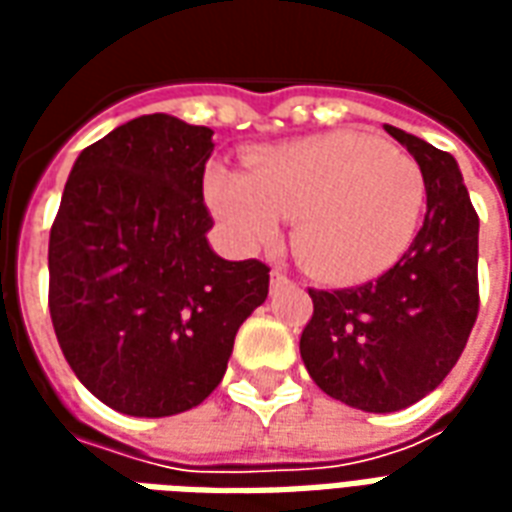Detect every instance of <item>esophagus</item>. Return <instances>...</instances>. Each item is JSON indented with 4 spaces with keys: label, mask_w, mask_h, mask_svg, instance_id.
<instances>
[{
    "label": "esophagus",
    "mask_w": 512,
    "mask_h": 512,
    "mask_svg": "<svg viewBox=\"0 0 512 512\" xmlns=\"http://www.w3.org/2000/svg\"><path fill=\"white\" fill-rule=\"evenodd\" d=\"M285 282H288V277H285L279 268H274V271H271V288H279V285H285Z\"/></svg>",
    "instance_id": "1"
}]
</instances>
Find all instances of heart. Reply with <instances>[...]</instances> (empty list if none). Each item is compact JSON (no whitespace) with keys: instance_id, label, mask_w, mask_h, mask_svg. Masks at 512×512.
<instances>
[{"instance_id":"b5f03b06","label":"heart","mask_w":512,"mask_h":512,"mask_svg":"<svg viewBox=\"0 0 512 512\" xmlns=\"http://www.w3.org/2000/svg\"><path fill=\"white\" fill-rule=\"evenodd\" d=\"M425 175L400 147L359 131H329L246 156V172L216 167L205 200L241 249H263L293 219V252L312 277L362 282L414 244Z\"/></svg>"}]
</instances>
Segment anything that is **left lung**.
Here are the masks:
<instances>
[{"label":"left lung","mask_w":512,"mask_h":512,"mask_svg":"<svg viewBox=\"0 0 512 512\" xmlns=\"http://www.w3.org/2000/svg\"><path fill=\"white\" fill-rule=\"evenodd\" d=\"M425 175L428 213L414 244L386 274L359 288L310 290L301 359L315 384L345 406L389 414L447 378L480 307V219L458 161L425 139L384 126Z\"/></svg>","instance_id":"left-lung-1"}]
</instances>
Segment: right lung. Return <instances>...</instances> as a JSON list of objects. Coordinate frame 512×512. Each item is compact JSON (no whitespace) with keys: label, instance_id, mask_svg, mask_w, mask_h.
I'll return each instance as SVG.
<instances>
[{"label":"right lung","instance_id":"obj_1","mask_svg":"<svg viewBox=\"0 0 512 512\" xmlns=\"http://www.w3.org/2000/svg\"><path fill=\"white\" fill-rule=\"evenodd\" d=\"M213 131L142 115L84 147L49 238V310L68 365L128 417H172L222 381L268 266L224 260L202 175Z\"/></svg>","mask_w":512,"mask_h":512}]
</instances>
